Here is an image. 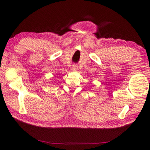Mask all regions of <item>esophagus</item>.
Here are the masks:
<instances>
[{
  "mask_svg": "<svg viewBox=\"0 0 150 150\" xmlns=\"http://www.w3.org/2000/svg\"><path fill=\"white\" fill-rule=\"evenodd\" d=\"M72 69L73 71H76L77 69V67L75 66V65H73V66H72Z\"/></svg>",
  "mask_w": 150,
  "mask_h": 150,
  "instance_id": "34e87169",
  "label": "esophagus"
}]
</instances>
